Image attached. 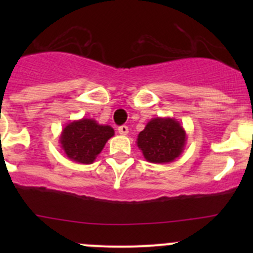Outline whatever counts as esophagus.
<instances>
[{
    "label": "esophagus",
    "instance_id": "obj_1",
    "mask_svg": "<svg viewBox=\"0 0 253 253\" xmlns=\"http://www.w3.org/2000/svg\"><path fill=\"white\" fill-rule=\"evenodd\" d=\"M117 131H119L120 134H122V136H126V134H128V127L127 126H120L119 128H117Z\"/></svg>",
    "mask_w": 253,
    "mask_h": 253
}]
</instances>
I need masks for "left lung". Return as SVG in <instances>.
Listing matches in <instances>:
<instances>
[{"label":"left lung","mask_w":253,"mask_h":253,"mask_svg":"<svg viewBox=\"0 0 253 253\" xmlns=\"http://www.w3.org/2000/svg\"><path fill=\"white\" fill-rule=\"evenodd\" d=\"M186 141V131L180 122L171 117H155L139 132L137 145L147 162L167 164L182 154Z\"/></svg>","instance_id":"1"}]
</instances>
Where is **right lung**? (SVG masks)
<instances>
[{"label": "right lung", "mask_w": 253, "mask_h": 253, "mask_svg": "<svg viewBox=\"0 0 253 253\" xmlns=\"http://www.w3.org/2000/svg\"><path fill=\"white\" fill-rule=\"evenodd\" d=\"M114 134L111 126L83 117L66 125L58 143L70 160L79 164H93Z\"/></svg>", "instance_id": "obj_1"}]
</instances>
